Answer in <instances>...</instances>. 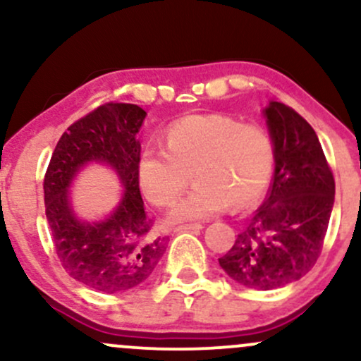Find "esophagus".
<instances>
[{
  "label": "esophagus",
  "mask_w": 361,
  "mask_h": 361,
  "mask_svg": "<svg viewBox=\"0 0 361 361\" xmlns=\"http://www.w3.org/2000/svg\"><path fill=\"white\" fill-rule=\"evenodd\" d=\"M204 229L202 224H183V226H178L176 227V233H185V231H200Z\"/></svg>",
  "instance_id": "obj_1"
}]
</instances>
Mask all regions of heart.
<instances>
[{"label": "heart", "mask_w": 361, "mask_h": 361, "mask_svg": "<svg viewBox=\"0 0 361 361\" xmlns=\"http://www.w3.org/2000/svg\"><path fill=\"white\" fill-rule=\"evenodd\" d=\"M166 151L147 146L137 161L140 188L149 202L168 207L198 181L188 197L173 207L178 224L251 205L267 190L275 166V142L259 123H243L226 114L188 115L166 128Z\"/></svg>", "instance_id": "1"}]
</instances>
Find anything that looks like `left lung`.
<instances>
[{
    "label": "left lung",
    "instance_id": "left-lung-1",
    "mask_svg": "<svg viewBox=\"0 0 361 361\" xmlns=\"http://www.w3.org/2000/svg\"><path fill=\"white\" fill-rule=\"evenodd\" d=\"M263 114L275 142L270 192L219 264L244 287L273 290L316 264L334 204V178L307 120L279 102Z\"/></svg>",
    "mask_w": 361,
    "mask_h": 361
}]
</instances>
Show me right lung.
<instances>
[{
    "label": "right lung",
    "instance_id": "obj_1",
    "mask_svg": "<svg viewBox=\"0 0 361 361\" xmlns=\"http://www.w3.org/2000/svg\"><path fill=\"white\" fill-rule=\"evenodd\" d=\"M146 111L132 103H105L74 122L61 135L44 178L45 215L57 258L85 287L118 293L137 287L154 271L166 239L152 238L139 190L135 139ZM105 162L126 188L105 221L82 223L72 212L68 186L81 167Z\"/></svg>",
    "mask_w": 361,
    "mask_h": 361
}]
</instances>
